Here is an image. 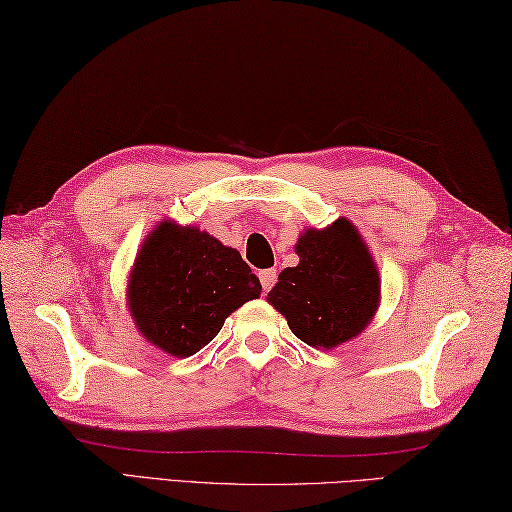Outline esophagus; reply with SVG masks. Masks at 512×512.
<instances>
[{
  "label": "esophagus",
  "instance_id": "esophagus-1",
  "mask_svg": "<svg viewBox=\"0 0 512 512\" xmlns=\"http://www.w3.org/2000/svg\"><path fill=\"white\" fill-rule=\"evenodd\" d=\"M276 276H278V271L276 269H263L258 274V278H260V285H263V289L265 291H269L271 287H274V283H276Z\"/></svg>",
  "mask_w": 512,
  "mask_h": 512
}]
</instances>
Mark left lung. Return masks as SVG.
<instances>
[{
	"mask_svg": "<svg viewBox=\"0 0 512 512\" xmlns=\"http://www.w3.org/2000/svg\"><path fill=\"white\" fill-rule=\"evenodd\" d=\"M300 263L280 271L269 302L309 347L333 349L369 325L380 302V278L367 245L347 218L307 229L296 245Z\"/></svg>",
	"mask_w": 512,
	"mask_h": 512,
	"instance_id": "8db88e82",
	"label": "left lung"
}]
</instances>
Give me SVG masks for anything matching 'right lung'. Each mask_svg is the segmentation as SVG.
Segmentation results:
<instances>
[{
    "label": "right lung",
    "mask_w": 512,
    "mask_h": 512,
    "mask_svg": "<svg viewBox=\"0 0 512 512\" xmlns=\"http://www.w3.org/2000/svg\"><path fill=\"white\" fill-rule=\"evenodd\" d=\"M260 289L236 249L196 227L163 221L134 260L128 305L145 340L170 356L190 358Z\"/></svg>",
    "instance_id": "right-lung-1"
}]
</instances>
